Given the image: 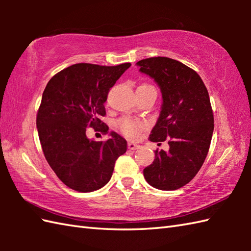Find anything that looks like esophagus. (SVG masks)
Instances as JSON below:
<instances>
[{"label": "esophagus", "mask_w": 251, "mask_h": 251, "mask_svg": "<svg viewBox=\"0 0 251 251\" xmlns=\"http://www.w3.org/2000/svg\"><path fill=\"white\" fill-rule=\"evenodd\" d=\"M139 148H140V146L136 145V143H134V142H128V149H129V150L135 151V150H137V149H139Z\"/></svg>", "instance_id": "esophagus-1"}]
</instances>
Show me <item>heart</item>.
<instances>
[{"instance_id": "1", "label": "heart", "mask_w": 251, "mask_h": 251, "mask_svg": "<svg viewBox=\"0 0 251 251\" xmlns=\"http://www.w3.org/2000/svg\"><path fill=\"white\" fill-rule=\"evenodd\" d=\"M141 86L145 87H153L151 85L148 84H143ZM146 124L143 122H139V121H132L129 119H123L119 122V128L121 129V131L124 134L127 138L129 139H137L139 137L140 131L145 128Z\"/></svg>"}]
</instances>
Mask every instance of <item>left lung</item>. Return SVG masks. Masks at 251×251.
Segmentation results:
<instances>
[{
    "label": "left lung",
    "mask_w": 251,
    "mask_h": 251,
    "mask_svg": "<svg viewBox=\"0 0 251 251\" xmlns=\"http://www.w3.org/2000/svg\"><path fill=\"white\" fill-rule=\"evenodd\" d=\"M137 66L155 81L163 98L149 139L158 145L167 140L169 145L168 151H155L143 176L155 189H180L199 173L210 147L214 114L208 90L199 74L172 58H147Z\"/></svg>",
    "instance_id": "left-lung-1"
}]
</instances>
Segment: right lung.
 I'll use <instances>...</instances> for the list:
<instances>
[{
	"instance_id": "right-lung-1",
	"label": "right lung",
	"mask_w": 251,
	"mask_h": 251,
	"mask_svg": "<svg viewBox=\"0 0 251 251\" xmlns=\"http://www.w3.org/2000/svg\"><path fill=\"white\" fill-rule=\"evenodd\" d=\"M131 65L114 67L76 63L47 83L37 111L36 128L47 163L63 183L77 192H93L109 182L115 161L127 141L115 131L106 141L86 136L87 127L108 134L100 120L117 79Z\"/></svg>"
}]
</instances>
